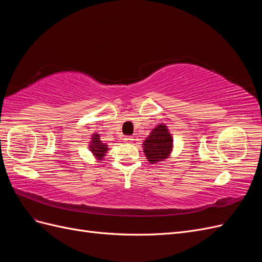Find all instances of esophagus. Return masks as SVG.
I'll return each instance as SVG.
<instances>
[{
  "mask_svg": "<svg viewBox=\"0 0 262 262\" xmlns=\"http://www.w3.org/2000/svg\"><path fill=\"white\" fill-rule=\"evenodd\" d=\"M133 137H125L124 138V142H126V143H131V142H133Z\"/></svg>",
  "mask_w": 262,
  "mask_h": 262,
  "instance_id": "obj_1",
  "label": "esophagus"
}]
</instances>
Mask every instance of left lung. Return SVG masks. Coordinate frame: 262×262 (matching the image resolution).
<instances>
[{
  "label": "left lung",
  "instance_id": "left-lung-1",
  "mask_svg": "<svg viewBox=\"0 0 262 262\" xmlns=\"http://www.w3.org/2000/svg\"><path fill=\"white\" fill-rule=\"evenodd\" d=\"M173 148V139L167 125L160 123L150 131L143 142V152L150 164L164 162L169 158Z\"/></svg>",
  "mask_w": 262,
  "mask_h": 262
}]
</instances>
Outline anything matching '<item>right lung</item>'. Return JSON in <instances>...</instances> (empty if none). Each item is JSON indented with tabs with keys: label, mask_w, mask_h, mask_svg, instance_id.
<instances>
[{
	"label": "right lung",
	"mask_w": 262,
	"mask_h": 262,
	"mask_svg": "<svg viewBox=\"0 0 262 262\" xmlns=\"http://www.w3.org/2000/svg\"><path fill=\"white\" fill-rule=\"evenodd\" d=\"M89 147H90L91 152L93 153V155L96 157L97 161L104 160L107 150L109 149L107 143H102V141L100 140L99 133H94L93 134Z\"/></svg>",
	"instance_id": "1"
}]
</instances>
